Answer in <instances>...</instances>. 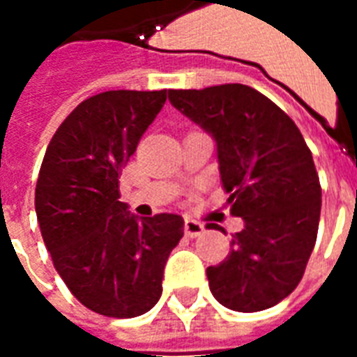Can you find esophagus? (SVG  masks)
I'll return each instance as SVG.
<instances>
[{"instance_id": "34e87169", "label": "esophagus", "mask_w": 357, "mask_h": 357, "mask_svg": "<svg viewBox=\"0 0 357 357\" xmlns=\"http://www.w3.org/2000/svg\"><path fill=\"white\" fill-rule=\"evenodd\" d=\"M183 229H185L187 237L195 239V237H201L202 233H204V224H202V222H197L193 218H187L185 227H183Z\"/></svg>"}]
</instances>
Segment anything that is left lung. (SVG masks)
Returning <instances> with one entry per match:
<instances>
[{
	"label": "left lung",
	"mask_w": 357,
	"mask_h": 357,
	"mask_svg": "<svg viewBox=\"0 0 357 357\" xmlns=\"http://www.w3.org/2000/svg\"><path fill=\"white\" fill-rule=\"evenodd\" d=\"M168 99L214 137L231 214L245 222L227 258L206 269L210 291L235 312L275 306L296 289L317 239L312 151L289 114L243 84L170 89Z\"/></svg>",
	"instance_id": "1"
}]
</instances>
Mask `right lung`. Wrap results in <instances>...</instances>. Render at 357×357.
Segmentation results:
<instances>
[{"instance_id":"obj_1","label":"right lung","mask_w":357,"mask_h":357,"mask_svg":"<svg viewBox=\"0 0 357 357\" xmlns=\"http://www.w3.org/2000/svg\"><path fill=\"white\" fill-rule=\"evenodd\" d=\"M166 89H116L82 101L59 126L36 183V214L53 266L82 304L137 317L162 294L164 266L183 218H137L120 202L118 176L166 102Z\"/></svg>"}]
</instances>
